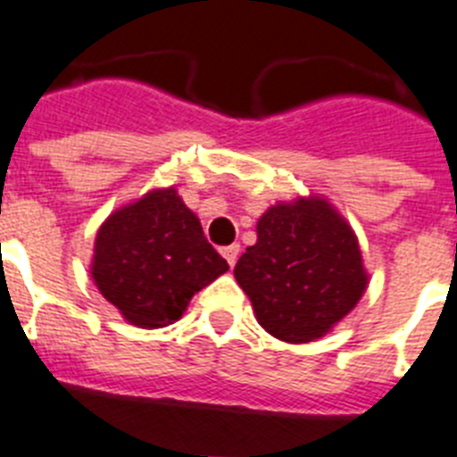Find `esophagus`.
<instances>
[{
    "instance_id": "obj_1",
    "label": "esophagus",
    "mask_w": 457,
    "mask_h": 457,
    "mask_svg": "<svg viewBox=\"0 0 457 457\" xmlns=\"http://www.w3.org/2000/svg\"><path fill=\"white\" fill-rule=\"evenodd\" d=\"M220 253H223V257L228 259V264L229 266H234L237 264V259H238V253H241V245L238 244H232V245H225L223 250H220Z\"/></svg>"
}]
</instances>
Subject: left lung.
Returning a JSON list of instances; mask_svg holds the SVG:
<instances>
[{"label":"left lung","instance_id":"obj_1","mask_svg":"<svg viewBox=\"0 0 457 457\" xmlns=\"http://www.w3.org/2000/svg\"><path fill=\"white\" fill-rule=\"evenodd\" d=\"M234 278L259 326L287 344L328 335L369 285L355 232L320 195L266 209L257 244L238 257Z\"/></svg>","mask_w":457,"mask_h":457}]
</instances>
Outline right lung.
I'll list each match as a JSON object with an SVG mask.
<instances>
[{"label": "right lung", "instance_id": "add662e5", "mask_svg": "<svg viewBox=\"0 0 457 457\" xmlns=\"http://www.w3.org/2000/svg\"><path fill=\"white\" fill-rule=\"evenodd\" d=\"M175 187L152 188L100 225L90 278L127 323L145 330L182 319L200 289L228 273Z\"/></svg>", "mask_w": 457, "mask_h": 457}]
</instances>
